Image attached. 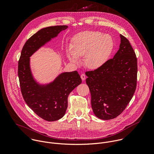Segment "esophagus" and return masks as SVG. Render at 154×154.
<instances>
[{
	"instance_id": "1",
	"label": "esophagus",
	"mask_w": 154,
	"mask_h": 154,
	"mask_svg": "<svg viewBox=\"0 0 154 154\" xmlns=\"http://www.w3.org/2000/svg\"><path fill=\"white\" fill-rule=\"evenodd\" d=\"M80 77H81V79H82V80H85V79H86V75H85V74H82Z\"/></svg>"
}]
</instances>
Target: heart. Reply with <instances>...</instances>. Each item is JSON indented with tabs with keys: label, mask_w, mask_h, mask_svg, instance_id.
I'll use <instances>...</instances> for the list:
<instances>
[{
	"label": "heart",
	"mask_w": 154,
	"mask_h": 154,
	"mask_svg": "<svg viewBox=\"0 0 154 154\" xmlns=\"http://www.w3.org/2000/svg\"><path fill=\"white\" fill-rule=\"evenodd\" d=\"M72 50L68 58L74 63H79V57H84V64L90 69L99 68L108 61L114 48L111 36L99 32L86 31L80 33L73 39Z\"/></svg>",
	"instance_id": "1"
}]
</instances>
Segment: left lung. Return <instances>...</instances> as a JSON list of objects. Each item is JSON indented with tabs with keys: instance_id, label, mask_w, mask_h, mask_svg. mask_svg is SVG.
Segmentation results:
<instances>
[{
	"instance_id": "8db88e82",
	"label": "left lung",
	"mask_w": 154,
	"mask_h": 154,
	"mask_svg": "<svg viewBox=\"0 0 154 154\" xmlns=\"http://www.w3.org/2000/svg\"><path fill=\"white\" fill-rule=\"evenodd\" d=\"M121 44L113 58L102 66L85 72L94 115L109 120L121 115L132 98L137 84L135 52L128 39L120 35Z\"/></svg>"
}]
</instances>
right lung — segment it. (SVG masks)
<instances>
[{
	"label": "right lung",
	"mask_w": 154,
	"mask_h": 154,
	"mask_svg": "<svg viewBox=\"0 0 154 154\" xmlns=\"http://www.w3.org/2000/svg\"><path fill=\"white\" fill-rule=\"evenodd\" d=\"M67 28V26H56L39 30L26 42L18 61L17 74L24 100L38 116L47 121H57L64 115L68 96L82 83V79L77 71L64 72L50 85L39 86L32 76L29 57L52 38Z\"/></svg>",
	"instance_id": "right-lung-1"
}]
</instances>
